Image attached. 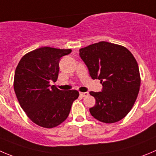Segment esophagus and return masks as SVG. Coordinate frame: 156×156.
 I'll return each instance as SVG.
<instances>
[{
	"label": "esophagus",
	"mask_w": 156,
	"mask_h": 156,
	"mask_svg": "<svg viewBox=\"0 0 156 156\" xmlns=\"http://www.w3.org/2000/svg\"><path fill=\"white\" fill-rule=\"evenodd\" d=\"M79 94L81 97H87L88 95V92H80Z\"/></svg>",
	"instance_id": "obj_1"
}]
</instances>
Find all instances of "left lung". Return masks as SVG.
I'll list each match as a JSON object with an SVG mask.
<instances>
[{"instance_id":"1","label":"left lung","mask_w":156,"mask_h":156,"mask_svg":"<svg viewBox=\"0 0 156 156\" xmlns=\"http://www.w3.org/2000/svg\"><path fill=\"white\" fill-rule=\"evenodd\" d=\"M92 79H99L102 90L90 91L96 100L91 115L104 123L122 120L137 98L141 78L133 55L122 45L101 41L79 50Z\"/></svg>"}]
</instances>
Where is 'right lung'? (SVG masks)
Returning <instances> with one entry per match:
<instances>
[{
	"label": "right lung",
	"mask_w": 156,
	"mask_h": 156,
	"mask_svg": "<svg viewBox=\"0 0 156 156\" xmlns=\"http://www.w3.org/2000/svg\"><path fill=\"white\" fill-rule=\"evenodd\" d=\"M71 52V49L42 47L24 55L16 68V96L27 117L37 126L47 129L59 126L79 96L76 90L64 91L50 85L58 79L60 58Z\"/></svg>",
	"instance_id": "obj_1"
}]
</instances>
